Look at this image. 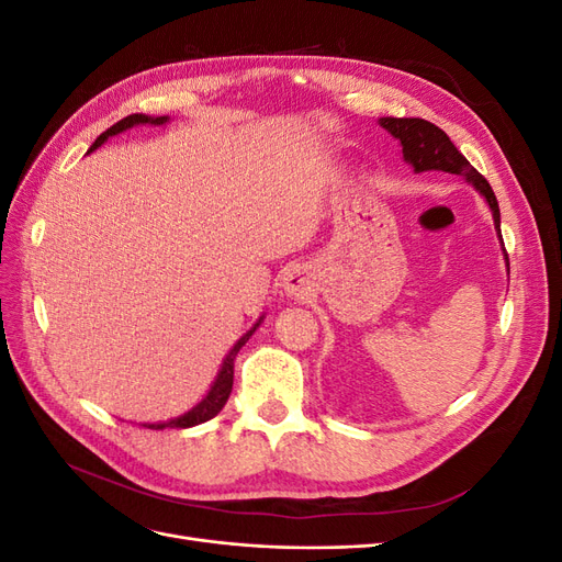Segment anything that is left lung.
I'll use <instances>...</instances> for the list:
<instances>
[{
  "instance_id": "left-lung-1",
  "label": "left lung",
  "mask_w": 562,
  "mask_h": 562,
  "mask_svg": "<svg viewBox=\"0 0 562 562\" xmlns=\"http://www.w3.org/2000/svg\"><path fill=\"white\" fill-rule=\"evenodd\" d=\"M380 124L391 135H394V138L401 140L403 157H405L407 164L415 166L417 173H422V171H446V173L467 176V180L473 182L475 190H479L487 199L490 209H492V215H495L497 234L502 236V229H499V203H497L495 192H492L490 182L467 161V157L462 155V151H459L452 145V140L446 135V131H440L436 124L427 122V119L384 116V119H380Z\"/></svg>"
}]
</instances>
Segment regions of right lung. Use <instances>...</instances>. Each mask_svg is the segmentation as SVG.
Instances as JSON below:
<instances>
[{"label": "right lung", "mask_w": 562, "mask_h": 562, "mask_svg": "<svg viewBox=\"0 0 562 562\" xmlns=\"http://www.w3.org/2000/svg\"><path fill=\"white\" fill-rule=\"evenodd\" d=\"M164 122H166V116H155V119H151V116H145V114H128V116L122 119V122H116L114 126H110L105 133H100L89 151H93L95 147L103 145V143L110 138V135L122 133V131H126V128H131V126H135V124H164ZM258 326H260V321L255 323L252 330H248V333L239 339V342L234 345V349L227 353V359H225L223 368H220V375H217L215 384L211 386L206 398H203L196 407H192V411L187 413V415H182V417H178V419H171V422H166V424H147V429H166V427L187 429V427H196V424L209 422V419H213L220 411H223L227 398H229V394H232V384H234V359H236V353H239V349L248 342V337L255 333V328H258Z\"/></svg>", "instance_id": "1"}]
</instances>
